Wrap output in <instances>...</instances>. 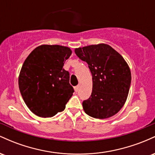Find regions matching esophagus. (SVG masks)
<instances>
[{
  "label": "esophagus",
  "instance_id": "34e87169",
  "mask_svg": "<svg viewBox=\"0 0 155 155\" xmlns=\"http://www.w3.org/2000/svg\"><path fill=\"white\" fill-rule=\"evenodd\" d=\"M79 86H76L75 87H74V90H75V92H77L79 91Z\"/></svg>",
  "mask_w": 155,
  "mask_h": 155
}]
</instances>
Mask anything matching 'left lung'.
<instances>
[{
    "mask_svg": "<svg viewBox=\"0 0 155 155\" xmlns=\"http://www.w3.org/2000/svg\"><path fill=\"white\" fill-rule=\"evenodd\" d=\"M75 53L88 64L92 76V91L83 101L85 113L96 119L115 115L127 100L131 83L130 68L120 53L108 44L77 48Z\"/></svg>",
    "mask_w": 155,
    "mask_h": 155,
    "instance_id": "left-lung-1",
    "label": "left lung"
}]
</instances>
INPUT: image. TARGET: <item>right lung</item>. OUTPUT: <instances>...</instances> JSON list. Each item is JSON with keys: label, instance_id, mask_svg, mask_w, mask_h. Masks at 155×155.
<instances>
[{"label": "right lung", "instance_id": "obj_1", "mask_svg": "<svg viewBox=\"0 0 155 155\" xmlns=\"http://www.w3.org/2000/svg\"><path fill=\"white\" fill-rule=\"evenodd\" d=\"M71 53L63 46L41 45L25 60L19 76V91L37 116L51 117L63 111L73 95L69 72L63 68Z\"/></svg>", "mask_w": 155, "mask_h": 155}]
</instances>
